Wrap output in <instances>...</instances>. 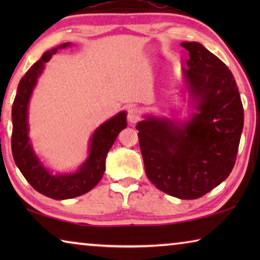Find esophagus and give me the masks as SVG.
Segmentation results:
<instances>
[{"mask_svg":"<svg viewBox=\"0 0 260 260\" xmlns=\"http://www.w3.org/2000/svg\"><path fill=\"white\" fill-rule=\"evenodd\" d=\"M127 119H128L129 124H135L140 120V113L139 110L136 108H129L128 113H127Z\"/></svg>","mask_w":260,"mask_h":260,"instance_id":"1","label":"esophagus"}]
</instances>
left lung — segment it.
<instances>
[{
    "label": "left lung",
    "instance_id": "8db88e82",
    "mask_svg": "<svg viewBox=\"0 0 260 260\" xmlns=\"http://www.w3.org/2000/svg\"><path fill=\"white\" fill-rule=\"evenodd\" d=\"M182 70L197 112L183 124L148 116L138 122L144 170L152 184L181 200L200 199L235 165L243 129V105L231 70L199 42Z\"/></svg>",
    "mask_w": 260,
    "mask_h": 260
}]
</instances>
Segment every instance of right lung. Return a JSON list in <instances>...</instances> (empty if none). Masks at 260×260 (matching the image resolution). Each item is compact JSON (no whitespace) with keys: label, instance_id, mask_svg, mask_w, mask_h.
<instances>
[{"label":"right lung","instance_id":"add662e5","mask_svg":"<svg viewBox=\"0 0 260 260\" xmlns=\"http://www.w3.org/2000/svg\"><path fill=\"white\" fill-rule=\"evenodd\" d=\"M71 46L63 43L46 51L20 79L18 90L12 104L11 149L16 165L35 190L52 200H69L91 190L102 179L105 171V158L118 134L127 126L126 112L121 111L103 122L94 132L90 140L89 156L74 173L52 174L35 155L28 138L27 108L38 78L57 50Z\"/></svg>","mask_w":260,"mask_h":260}]
</instances>
